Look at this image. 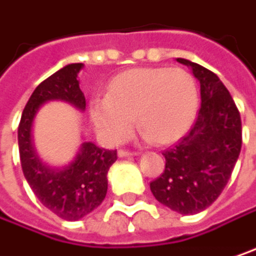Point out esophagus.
Instances as JSON below:
<instances>
[{"label": "esophagus", "mask_w": 256, "mask_h": 256, "mask_svg": "<svg viewBox=\"0 0 256 256\" xmlns=\"http://www.w3.org/2000/svg\"><path fill=\"white\" fill-rule=\"evenodd\" d=\"M133 155H136V152H133V150H126V149H120V150H118V156H120V158L133 156Z\"/></svg>", "instance_id": "1"}]
</instances>
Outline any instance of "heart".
Instances as JSON below:
<instances>
[{"mask_svg":"<svg viewBox=\"0 0 256 256\" xmlns=\"http://www.w3.org/2000/svg\"><path fill=\"white\" fill-rule=\"evenodd\" d=\"M197 104V84L186 69H130L114 76L107 96L92 98L91 118L106 144L128 138L136 114L146 138L170 143L190 128Z\"/></svg>","mask_w":256,"mask_h":256,"instance_id":"1","label":"heart"}]
</instances>
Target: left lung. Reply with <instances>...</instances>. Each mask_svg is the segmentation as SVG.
Returning a JSON list of instances; mask_svg holds the SVG:
<instances>
[{"mask_svg": "<svg viewBox=\"0 0 256 256\" xmlns=\"http://www.w3.org/2000/svg\"><path fill=\"white\" fill-rule=\"evenodd\" d=\"M200 81L202 107L187 134L162 152L165 170L150 182L159 203L181 214H196L214 203L226 187L242 148L240 114L214 72L187 59Z\"/></svg>", "mask_w": 256, "mask_h": 256, "instance_id": "8db88e82", "label": "left lung"}]
</instances>
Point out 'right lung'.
<instances>
[{
	"instance_id": "obj_1",
	"label": "right lung",
	"mask_w": 256,
	"mask_h": 256,
	"mask_svg": "<svg viewBox=\"0 0 256 256\" xmlns=\"http://www.w3.org/2000/svg\"><path fill=\"white\" fill-rule=\"evenodd\" d=\"M82 64H70L38 85L24 107L18 124V150L24 176L40 203L56 216L78 220L97 208L107 194V172L117 159V150H107L85 142L75 160L64 170L44 166L32 148V123L38 107L49 100H65L85 108L78 72Z\"/></svg>"
}]
</instances>
